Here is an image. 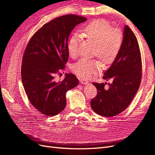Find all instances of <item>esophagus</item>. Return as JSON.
<instances>
[{"mask_svg": "<svg viewBox=\"0 0 155 155\" xmlns=\"http://www.w3.org/2000/svg\"><path fill=\"white\" fill-rule=\"evenodd\" d=\"M80 82L82 84H88V81L87 80H86V79H80Z\"/></svg>", "mask_w": 155, "mask_h": 155, "instance_id": "esophagus-1", "label": "esophagus"}]
</instances>
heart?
<instances>
[{
	"label": "heart",
	"mask_w": 155,
	"mask_h": 155,
	"mask_svg": "<svg viewBox=\"0 0 155 155\" xmlns=\"http://www.w3.org/2000/svg\"><path fill=\"white\" fill-rule=\"evenodd\" d=\"M83 34L95 42L94 54L105 64L113 61L122 46V32L118 28H113L105 19L100 18L88 23L83 29ZM79 41L78 34H74L70 37L68 51L72 58L78 55ZM72 70L79 77L88 79L100 71L101 64L97 60L83 58L72 65Z\"/></svg>",
	"instance_id": "1"
}]
</instances>
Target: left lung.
<instances>
[{"label":"left lung","instance_id":"8db88e82","mask_svg":"<svg viewBox=\"0 0 155 155\" xmlns=\"http://www.w3.org/2000/svg\"><path fill=\"white\" fill-rule=\"evenodd\" d=\"M142 58L137 37L130 28H124L123 43L117 57L103 79L107 83H93L97 95L91 101L97 114L115 116L128 107L137 94L142 78Z\"/></svg>","mask_w":155,"mask_h":155}]
</instances>
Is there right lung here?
I'll list each match as a JSON object with an SVG mask.
<instances>
[{
  "label": "right lung",
  "instance_id": "obj_1",
  "mask_svg": "<svg viewBox=\"0 0 155 155\" xmlns=\"http://www.w3.org/2000/svg\"><path fill=\"white\" fill-rule=\"evenodd\" d=\"M86 21L87 18L73 14L58 17L37 30L26 46L22 81L30 102L42 114L49 116L60 113L66 106L67 92L78 85L72 74L67 73L61 81L54 78L64 70L68 61L70 33Z\"/></svg>",
  "mask_w": 155,
  "mask_h": 155
}]
</instances>
